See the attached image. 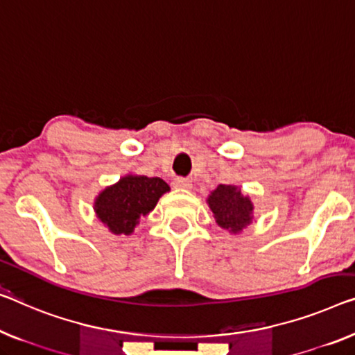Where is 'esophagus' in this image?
Here are the masks:
<instances>
[{
	"mask_svg": "<svg viewBox=\"0 0 355 355\" xmlns=\"http://www.w3.org/2000/svg\"><path fill=\"white\" fill-rule=\"evenodd\" d=\"M173 187L180 188V189H191L193 183H191V180L183 178V177H178V178H175V182H173Z\"/></svg>",
	"mask_w": 355,
	"mask_h": 355,
	"instance_id": "34e87169",
	"label": "esophagus"
}]
</instances>
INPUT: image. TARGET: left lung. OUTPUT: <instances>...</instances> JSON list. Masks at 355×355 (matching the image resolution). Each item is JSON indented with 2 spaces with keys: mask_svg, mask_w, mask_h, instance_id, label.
<instances>
[{
  "mask_svg": "<svg viewBox=\"0 0 355 355\" xmlns=\"http://www.w3.org/2000/svg\"><path fill=\"white\" fill-rule=\"evenodd\" d=\"M210 210L220 228L237 234L253 220V204L248 196L232 184H218L207 198Z\"/></svg>",
  "mask_w": 355,
  "mask_h": 355,
  "instance_id": "obj_1",
  "label": "left lung"
}]
</instances>
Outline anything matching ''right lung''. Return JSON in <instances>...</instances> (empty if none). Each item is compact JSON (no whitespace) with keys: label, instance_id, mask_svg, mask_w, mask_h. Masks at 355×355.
<instances>
[{"label":"right lung","instance_id":"add662e5","mask_svg":"<svg viewBox=\"0 0 355 355\" xmlns=\"http://www.w3.org/2000/svg\"><path fill=\"white\" fill-rule=\"evenodd\" d=\"M168 189V184L159 177L150 178L129 173L95 198L94 210L97 218L113 234L129 236L141 216L150 214Z\"/></svg>","mask_w":355,"mask_h":355}]
</instances>
